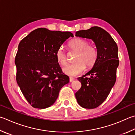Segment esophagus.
I'll use <instances>...</instances> for the list:
<instances>
[{
	"label": "esophagus",
	"mask_w": 135,
	"mask_h": 135,
	"mask_svg": "<svg viewBox=\"0 0 135 135\" xmlns=\"http://www.w3.org/2000/svg\"><path fill=\"white\" fill-rule=\"evenodd\" d=\"M73 80H74V78H71V77H70V78H69V81H70V82H73Z\"/></svg>",
	"instance_id": "esophagus-1"
}]
</instances>
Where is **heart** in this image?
<instances>
[{
	"instance_id": "obj_1",
	"label": "heart",
	"mask_w": 135,
	"mask_h": 135,
	"mask_svg": "<svg viewBox=\"0 0 135 135\" xmlns=\"http://www.w3.org/2000/svg\"><path fill=\"white\" fill-rule=\"evenodd\" d=\"M89 44L88 40L82 38H75L69 43V49L76 53L73 58L75 62L63 69L65 74L75 76L82 72L86 66L88 69L93 67L97 62L98 51L95 46ZM55 56L60 65L65 66L67 64V55L63 47L58 48L55 53Z\"/></svg>"
}]
</instances>
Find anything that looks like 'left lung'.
<instances>
[{
  "instance_id": "left-lung-1",
  "label": "left lung",
  "mask_w": 135,
  "mask_h": 135,
  "mask_svg": "<svg viewBox=\"0 0 135 135\" xmlns=\"http://www.w3.org/2000/svg\"><path fill=\"white\" fill-rule=\"evenodd\" d=\"M76 36L93 40L98 51L97 62L93 68L78 78L82 86L75 93L80 106L94 109L106 100L115 83L119 63L118 46L108 32L98 26L76 32Z\"/></svg>"
}]
</instances>
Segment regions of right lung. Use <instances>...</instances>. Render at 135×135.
I'll list each match as a JSON object with an SVG mask.
<instances>
[{
	"instance_id": "add662e5",
	"label": "right lung",
	"mask_w": 135,
	"mask_h": 135,
	"mask_svg": "<svg viewBox=\"0 0 135 135\" xmlns=\"http://www.w3.org/2000/svg\"><path fill=\"white\" fill-rule=\"evenodd\" d=\"M69 32L38 28L20 42L15 57L16 79L23 95L32 107L45 109L55 102L63 86L69 82L55 56Z\"/></svg>"
}]
</instances>
